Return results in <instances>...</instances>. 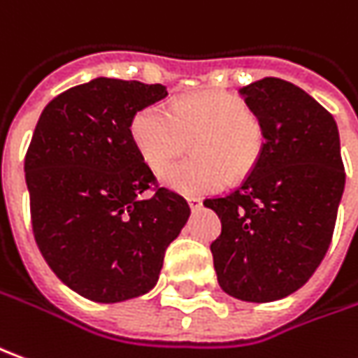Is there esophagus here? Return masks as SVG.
<instances>
[{"label":"esophagus","mask_w":358,"mask_h":358,"mask_svg":"<svg viewBox=\"0 0 358 358\" xmlns=\"http://www.w3.org/2000/svg\"><path fill=\"white\" fill-rule=\"evenodd\" d=\"M188 206L192 210H199L201 208V199L199 198H188Z\"/></svg>","instance_id":"obj_1"}]
</instances>
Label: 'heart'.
<instances>
[{
	"mask_svg": "<svg viewBox=\"0 0 358 358\" xmlns=\"http://www.w3.org/2000/svg\"><path fill=\"white\" fill-rule=\"evenodd\" d=\"M131 137L138 155L152 170H162L194 143L196 159L160 174L162 186L186 198L217 194L229 178L245 180L264 152L262 121L231 94H198L152 103L135 113Z\"/></svg>",
	"mask_w": 358,
	"mask_h": 358,
	"instance_id": "obj_1",
	"label": "heart"
}]
</instances>
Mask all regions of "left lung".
Returning a JSON list of instances; mask_svg holds the SVG:
<instances>
[{"instance_id": "8db88e82", "label": "left lung", "mask_w": 358, "mask_h": 358, "mask_svg": "<svg viewBox=\"0 0 358 358\" xmlns=\"http://www.w3.org/2000/svg\"><path fill=\"white\" fill-rule=\"evenodd\" d=\"M239 94L262 121L264 152L241 188L203 206L221 220L211 243L221 290L264 303L300 290L323 261L345 169L335 119L301 87L262 78Z\"/></svg>"}]
</instances>
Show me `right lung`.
<instances>
[{
    "label": "right lung",
    "instance_id": "add662e5",
    "mask_svg": "<svg viewBox=\"0 0 358 358\" xmlns=\"http://www.w3.org/2000/svg\"><path fill=\"white\" fill-rule=\"evenodd\" d=\"M166 96L162 84L94 78L38 117L25 157L33 233L46 264L87 300L115 303L152 290L189 217L188 201L166 188L138 198L157 180L131 121Z\"/></svg>",
    "mask_w": 358,
    "mask_h": 358
}]
</instances>
